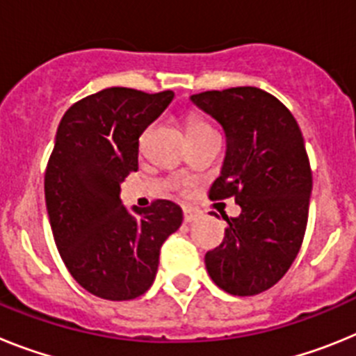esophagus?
Returning <instances> with one entry per match:
<instances>
[{
  "instance_id": "34e87169",
  "label": "esophagus",
  "mask_w": 356,
  "mask_h": 356,
  "mask_svg": "<svg viewBox=\"0 0 356 356\" xmlns=\"http://www.w3.org/2000/svg\"><path fill=\"white\" fill-rule=\"evenodd\" d=\"M197 216H200V212H197V210L191 209V207H185V209H184V221L185 222L196 221Z\"/></svg>"
}]
</instances>
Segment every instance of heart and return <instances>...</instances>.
<instances>
[{"label":"heart","instance_id":"1","mask_svg":"<svg viewBox=\"0 0 356 356\" xmlns=\"http://www.w3.org/2000/svg\"><path fill=\"white\" fill-rule=\"evenodd\" d=\"M212 130V128L207 124L203 119L200 118V115H188L187 119V135L191 137V135H197V134H203V131H209Z\"/></svg>","mask_w":356,"mask_h":356}]
</instances>
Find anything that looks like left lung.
<instances>
[{"instance_id":"left-lung-1","label":"left lung","mask_w":356,"mask_h":356,"mask_svg":"<svg viewBox=\"0 0 356 356\" xmlns=\"http://www.w3.org/2000/svg\"><path fill=\"white\" fill-rule=\"evenodd\" d=\"M226 135L221 175L210 200L235 197L241 216L205 254L213 284L234 296H254L284 278L300 253L312 194V171L294 115L273 94L232 87L191 96Z\"/></svg>"}]
</instances>
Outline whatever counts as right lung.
Segmentation results:
<instances>
[{
    "instance_id": "1",
    "label": "right lung",
    "mask_w": 356,
    "mask_h": 356,
    "mask_svg": "<svg viewBox=\"0 0 356 356\" xmlns=\"http://www.w3.org/2000/svg\"><path fill=\"white\" fill-rule=\"evenodd\" d=\"M172 90L110 87L62 118L44 194L55 244L71 276L90 294L128 301L153 285L163 241L184 221L176 203L128 212L119 193L139 169V137L168 108Z\"/></svg>"
}]
</instances>
